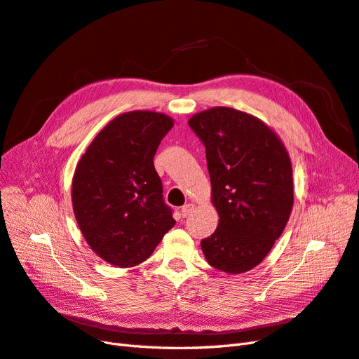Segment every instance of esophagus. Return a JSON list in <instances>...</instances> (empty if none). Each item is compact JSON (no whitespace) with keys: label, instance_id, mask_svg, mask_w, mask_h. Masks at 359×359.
Wrapping results in <instances>:
<instances>
[{"label":"esophagus","instance_id":"esophagus-1","mask_svg":"<svg viewBox=\"0 0 359 359\" xmlns=\"http://www.w3.org/2000/svg\"><path fill=\"white\" fill-rule=\"evenodd\" d=\"M192 210H194V204H185V206L180 209V215H182L183 218H187L188 215L192 213Z\"/></svg>","mask_w":359,"mask_h":359}]
</instances>
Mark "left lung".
<instances>
[{"mask_svg":"<svg viewBox=\"0 0 359 359\" xmlns=\"http://www.w3.org/2000/svg\"><path fill=\"white\" fill-rule=\"evenodd\" d=\"M188 123L206 147L212 203L219 217L215 233L201 241L204 257L225 273L251 271L290 218L287 149L264 121L234 108L204 109Z\"/></svg>","mask_w":359,"mask_h":359,"instance_id":"8db88e82","label":"left lung"}]
</instances>
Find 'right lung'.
Here are the masks:
<instances>
[{
  "label": "right lung",
  "instance_id": "right-lung-1",
  "mask_svg": "<svg viewBox=\"0 0 359 359\" xmlns=\"http://www.w3.org/2000/svg\"><path fill=\"white\" fill-rule=\"evenodd\" d=\"M174 120L156 111L112 118L90 142L72 179L78 227L100 259L132 268L147 260L174 227L153 165Z\"/></svg>",
  "mask_w": 359,
  "mask_h": 359
}]
</instances>
